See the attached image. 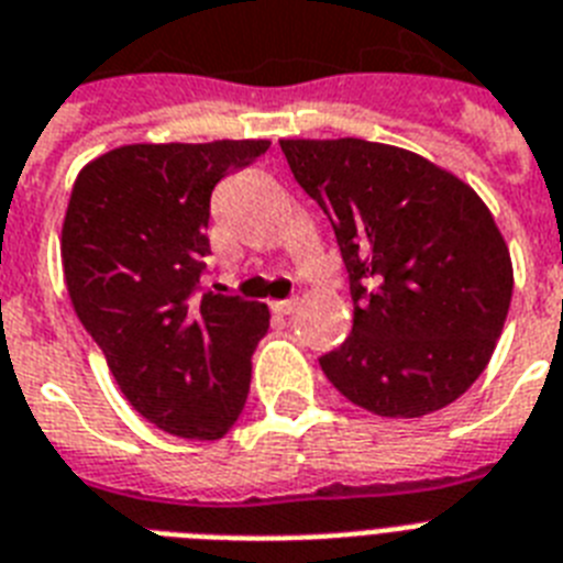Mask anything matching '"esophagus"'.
<instances>
[{
	"mask_svg": "<svg viewBox=\"0 0 563 563\" xmlns=\"http://www.w3.org/2000/svg\"><path fill=\"white\" fill-rule=\"evenodd\" d=\"M271 308H273V313H276V316H290V313H296V308H299V301H296V299L273 301Z\"/></svg>",
	"mask_w": 563,
	"mask_h": 563,
	"instance_id": "34e87169",
	"label": "esophagus"
}]
</instances>
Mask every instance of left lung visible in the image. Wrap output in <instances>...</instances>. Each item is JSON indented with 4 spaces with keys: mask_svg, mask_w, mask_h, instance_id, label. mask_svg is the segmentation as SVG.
I'll return each instance as SVG.
<instances>
[{
    "mask_svg": "<svg viewBox=\"0 0 563 563\" xmlns=\"http://www.w3.org/2000/svg\"><path fill=\"white\" fill-rule=\"evenodd\" d=\"M331 218L354 331L319 360L379 417L440 411L489 365L512 301V258L481 195L408 148L360 137L278 141Z\"/></svg>",
    "mask_w": 563,
    "mask_h": 563,
    "instance_id": "obj_1",
    "label": "left lung"
}]
</instances>
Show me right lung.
Segmentation results:
<instances>
[{
    "instance_id": "add662e5",
    "label": "right lung",
    "mask_w": 563,
    "mask_h": 563,
    "mask_svg": "<svg viewBox=\"0 0 563 563\" xmlns=\"http://www.w3.org/2000/svg\"><path fill=\"white\" fill-rule=\"evenodd\" d=\"M271 141L129 143L86 164L63 221L71 305L129 406L184 440H218L250 394L262 301L198 292L209 195Z\"/></svg>"
}]
</instances>
